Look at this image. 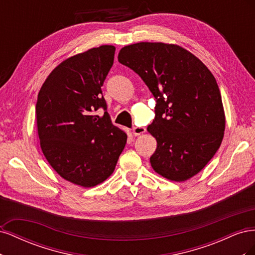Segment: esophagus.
<instances>
[{
	"label": "esophagus",
	"instance_id": "esophagus-1",
	"mask_svg": "<svg viewBox=\"0 0 255 255\" xmlns=\"http://www.w3.org/2000/svg\"><path fill=\"white\" fill-rule=\"evenodd\" d=\"M145 133V128H141V127H135L133 128V134L134 136H139L141 134Z\"/></svg>",
	"mask_w": 255,
	"mask_h": 255
}]
</instances>
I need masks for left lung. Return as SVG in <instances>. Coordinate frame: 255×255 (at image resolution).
<instances>
[{"label": "left lung", "mask_w": 255, "mask_h": 255, "mask_svg": "<svg viewBox=\"0 0 255 255\" xmlns=\"http://www.w3.org/2000/svg\"><path fill=\"white\" fill-rule=\"evenodd\" d=\"M119 63L140 76L156 100L148 132L157 148L154 171L186 181L206 166L221 144L226 128L219 87L207 67L176 44L138 42L122 48Z\"/></svg>", "instance_id": "obj_1"}]
</instances>
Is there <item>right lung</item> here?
<instances>
[{"instance_id": "obj_1", "label": "right lung", "mask_w": 255, "mask_h": 255, "mask_svg": "<svg viewBox=\"0 0 255 255\" xmlns=\"http://www.w3.org/2000/svg\"><path fill=\"white\" fill-rule=\"evenodd\" d=\"M115 51L114 45H101L64 60L38 94L43 155L61 177L83 187H94L114 172L128 139L112 123L101 90ZM100 108L103 116L95 114Z\"/></svg>"}]
</instances>
